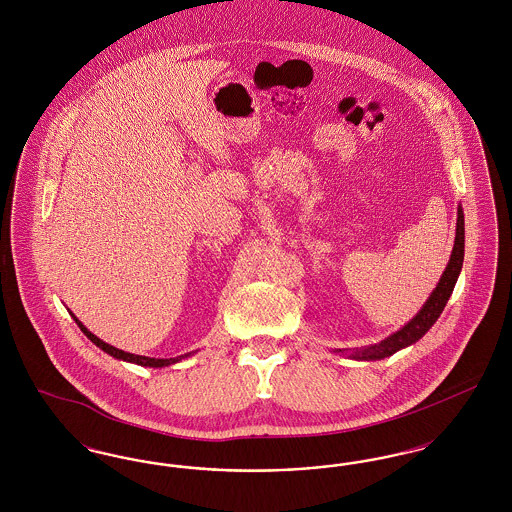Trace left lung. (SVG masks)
<instances>
[{"mask_svg": "<svg viewBox=\"0 0 512 512\" xmlns=\"http://www.w3.org/2000/svg\"><path fill=\"white\" fill-rule=\"evenodd\" d=\"M464 261V213L463 207L459 205L457 209V234H455V245L451 251V259L447 263V267L443 270L441 278H439L436 290L426 299V303L422 305V309L416 313V317L411 318L401 330H397L395 334L388 336L386 340L374 345H368L363 349H355L349 357L357 359V361H380L386 359L393 353H397L403 347H409L416 341L420 340L438 320L439 315L443 313L453 288L457 284V278L461 274ZM336 353H343L341 349H336Z\"/></svg>", "mask_w": 512, "mask_h": 512, "instance_id": "obj_1", "label": "left lung"}]
</instances>
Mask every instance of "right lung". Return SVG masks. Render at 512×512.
Segmentation results:
<instances>
[{"label": "right lung", "instance_id": "right-lung-1", "mask_svg": "<svg viewBox=\"0 0 512 512\" xmlns=\"http://www.w3.org/2000/svg\"><path fill=\"white\" fill-rule=\"evenodd\" d=\"M76 320V324H78V328L86 334V338L92 341V343H96L99 349H103L107 355H111V357H115V359H121V361H126V363H134V365L140 366H151V368H161V366H169L174 365V363H178V361H182V359H186V357H190L192 353H186V355H180V357H174V359H153V357H142V355H134V353H126V351H122V349H117V347H113V345H109V343H105L103 340H99L98 336H94L78 318L74 317Z\"/></svg>", "mask_w": 512, "mask_h": 512}]
</instances>
